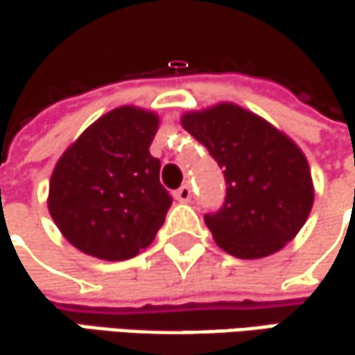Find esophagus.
Wrapping results in <instances>:
<instances>
[{"mask_svg": "<svg viewBox=\"0 0 355 355\" xmlns=\"http://www.w3.org/2000/svg\"><path fill=\"white\" fill-rule=\"evenodd\" d=\"M175 199L180 201V203L191 201V184H182L180 189H177V191H175Z\"/></svg>", "mask_w": 355, "mask_h": 355, "instance_id": "34e87169", "label": "esophagus"}]
</instances>
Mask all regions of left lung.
<instances>
[{"instance_id": "1", "label": "left lung", "mask_w": 355, "mask_h": 355, "mask_svg": "<svg viewBox=\"0 0 355 355\" xmlns=\"http://www.w3.org/2000/svg\"><path fill=\"white\" fill-rule=\"evenodd\" d=\"M180 123L209 150L225 177L221 209L205 215L217 245L254 260L291 242L305 225L315 197L301 148L234 103L184 113Z\"/></svg>"}]
</instances>
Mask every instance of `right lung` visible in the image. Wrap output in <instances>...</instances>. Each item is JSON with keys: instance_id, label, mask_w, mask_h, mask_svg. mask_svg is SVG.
Instances as JSON below:
<instances>
[{"instance_id": "obj_1", "label": "right lung", "mask_w": 355, "mask_h": 355, "mask_svg": "<svg viewBox=\"0 0 355 355\" xmlns=\"http://www.w3.org/2000/svg\"><path fill=\"white\" fill-rule=\"evenodd\" d=\"M158 115L123 105L91 123L58 158L49 211L60 234L89 256L130 260L154 242L173 197L150 154Z\"/></svg>"}]
</instances>
